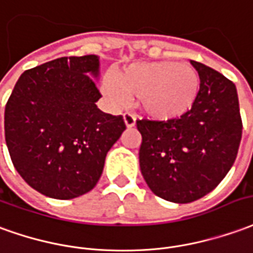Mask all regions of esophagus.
Listing matches in <instances>:
<instances>
[{
	"label": "esophagus",
	"instance_id": "34e87169",
	"mask_svg": "<svg viewBox=\"0 0 253 253\" xmlns=\"http://www.w3.org/2000/svg\"><path fill=\"white\" fill-rule=\"evenodd\" d=\"M124 123H125V125H126L128 128H132V126H135V125H136V116H135V114H132V113H129V112L124 113Z\"/></svg>",
	"mask_w": 253,
	"mask_h": 253
}]
</instances>
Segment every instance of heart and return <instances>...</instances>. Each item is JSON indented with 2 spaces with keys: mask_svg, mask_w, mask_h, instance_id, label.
I'll return each mask as SVG.
<instances>
[{
  "mask_svg": "<svg viewBox=\"0 0 253 253\" xmlns=\"http://www.w3.org/2000/svg\"><path fill=\"white\" fill-rule=\"evenodd\" d=\"M103 89L117 105L136 99L147 116L169 121L187 114L198 101L200 78L188 64L174 61L137 62L113 75Z\"/></svg>",
  "mask_w": 253,
  "mask_h": 253,
  "instance_id": "heart-1",
  "label": "heart"
}]
</instances>
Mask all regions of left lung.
<instances>
[{"instance_id":"8db88e82","label":"left lung","mask_w":253,"mask_h":253,"mask_svg":"<svg viewBox=\"0 0 253 253\" xmlns=\"http://www.w3.org/2000/svg\"><path fill=\"white\" fill-rule=\"evenodd\" d=\"M191 64L200 78L192 109L169 121H136L147 185L159 198L181 204L218 187L236 161L243 133L234 83L204 64Z\"/></svg>"}]
</instances>
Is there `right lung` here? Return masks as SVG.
<instances>
[{"mask_svg": "<svg viewBox=\"0 0 253 253\" xmlns=\"http://www.w3.org/2000/svg\"><path fill=\"white\" fill-rule=\"evenodd\" d=\"M99 57H61L21 75L5 106V140L35 191L73 199L96 185L107 151L126 128L98 109Z\"/></svg>", "mask_w": 253, "mask_h": 253, "instance_id": "right-lung-1", "label": "right lung"}]
</instances>
